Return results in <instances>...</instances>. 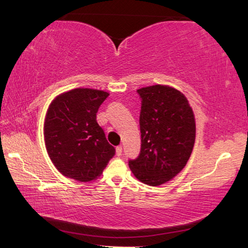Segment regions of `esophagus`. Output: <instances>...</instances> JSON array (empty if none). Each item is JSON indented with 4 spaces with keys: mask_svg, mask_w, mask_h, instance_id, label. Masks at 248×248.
I'll return each mask as SVG.
<instances>
[{
    "mask_svg": "<svg viewBox=\"0 0 248 248\" xmlns=\"http://www.w3.org/2000/svg\"><path fill=\"white\" fill-rule=\"evenodd\" d=\"M116 155H117L118 156L123 155V147H121V146L116 147Z\"/></svg>",
    "mask_w": 248,
    "mask_h": 248,
    "instance_id": "1",
    "label": "esophagus"
}]
</instances>
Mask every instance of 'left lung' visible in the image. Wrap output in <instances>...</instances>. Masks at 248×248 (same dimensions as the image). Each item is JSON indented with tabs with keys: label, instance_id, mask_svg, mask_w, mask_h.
<instances>
[{
	"label": "left lung",
	"instance_id": "left-lung-1",
	"mask_svg": "<svg viewBox=\"0 0 248 248\" xmlns=\"http://www.w3.org/2000/svg\"><path fill=\"white\" fill-rule=\"evenodd\" d=\"M141 98L140 115V154L129 167L140 182L151 186L170 181L191 156L196 124L186 97L167 85L138 89Z\"/></svg>",
	"mask_w": 248,
	"mask_h": 248
}]
</instances>
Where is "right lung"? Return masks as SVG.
<instances>
[{
	"mask_svg": "<svg viewBox=\"0 0 248 248\" xmlns=\"http://www.w3.org/2000/svg\"><path fill=\"white\" fill-rule=\"evenodd\" d=\"M108 93L75 88L59 94L46 110L44 135L46 152L62 175L89 182L101 175L115 155L97 112Z\"/></svg>",
	"mask_w": 248,
	"mask_h": 248,
	"instance_id": "1",
	"label": "right lung"
}]
</instances>
